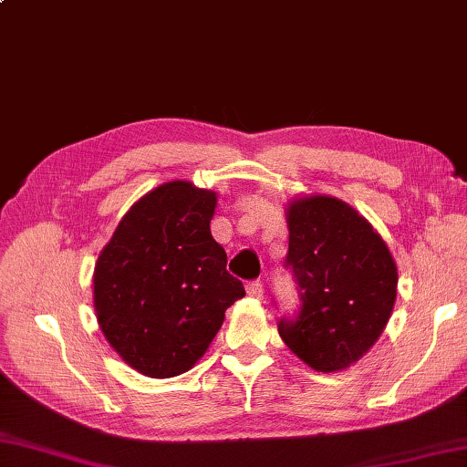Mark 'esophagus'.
Segmentation results:
<instances>
[{"label": "esophagus", "instance_id": "34e87169", "mask_svg": "<svg viewBox=\"0 0 467 467\" xmlns=\"http://www.w3.org/2000/svg\"><path fill=\"white\" fill-rule=\"evenodd\" d=\"M246 292H248V296H253V298H263V295H265L263 283H260V280H251V283H246Z\"/></svg>", "mask_w": 467, "mask_h": 467}]
</instances>
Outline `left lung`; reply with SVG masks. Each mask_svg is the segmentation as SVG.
<instances>
[{
	"instance_id": "1",
	"label": "left lung",
	"mask_w": 467,
	"mask_h": 467,
	"mask_svg": "<svg viewBox=\"0 0 467 467\" xmlns=\"http://www.w3.org/2000/svg\"><path fill=\"white\" fill-rule=\"evenodd\" d=\"M288 231L285 268L300 306L278 320V334L314 370H344L386 328L396 302V263L372 224L338 199L295 201Z\"/></svg>"
}]
</instances>
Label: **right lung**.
<instances>
[{"label":"right lung","instance_id":"add662e5","mask_svg":"<svg viewBox=\"0 0 467 467\" xmlns=\"http://www.w3.org/2000/svg\"><path fill=\"white\" fill-rule=\"evenodd\" d=\"M216 197L172 181L137 201L95 266L93 300L105 338L137 372H187L244 296L211 234Z\"/></svg>","mask_w":467,"mask_h":467}]
</instances>
